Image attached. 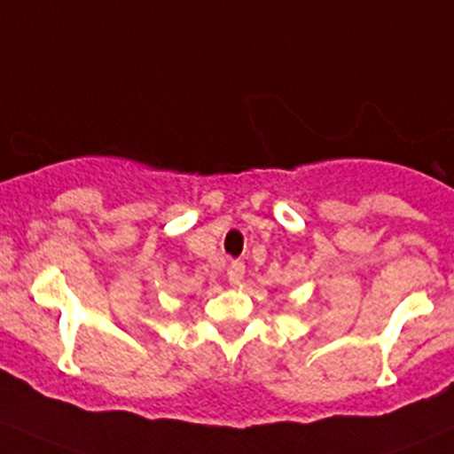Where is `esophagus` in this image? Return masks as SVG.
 <instances>
[{"mask_svg": "<svg viewBox=\"0 0 454 454\" xmlns=\"http://www.w3.org/2000/svg\"><path fill=\"white\" fill-rule=\"evenodd\" d=\"M245 276V262L243 261H231L230 270H227V278L231 285H239Z\"/></svg>", "mask_w": 454, "mask_h": 454, "instance_id": "1", "label": "esophagus"}]
</instances>
